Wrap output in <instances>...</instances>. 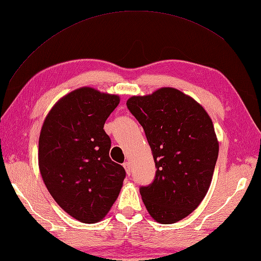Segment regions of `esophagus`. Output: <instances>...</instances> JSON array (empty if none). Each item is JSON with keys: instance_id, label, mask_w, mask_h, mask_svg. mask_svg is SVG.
<instances>
[{"instance_id": "esophagus-1", "label": "esophagus", "mask_w": 261, "mask_h": 261, "mask_svg": "<svg viewBox=\"0 0 261 261\" xmlns=\"http://www.w3.org/2000/svg\"><path fill=\"white\" fill-rule=\"evenodd\" d=\"M123 167H124V169H125V171H126V174L130 175V174H131V166H130V163H129V162H124V163H123Z\"/></svg>"}]
</instances>
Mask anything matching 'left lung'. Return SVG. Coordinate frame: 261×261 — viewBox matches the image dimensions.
<instances>
[{
    "mask_svg": "<svg viewBox=\"0 0 261 261\" xmlns=\"http://www.w3.org/2000/svg\"><path fill=\"white\" fill-rule=\"evenodd\" d=\"M145 130L156 165L151 184L140 187L149 214L176 223L195 210L212 180L219 142L212 120L196 101L171 87L126 101Z\"/></svg>",
    "mask_w": 261,
    "mask_h": 261,
    "instance_id": "obj_1",
    "label": "left lung"
}]
</instances>
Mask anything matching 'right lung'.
Instances as JSON below:
<instances>
[{"mask_svg":"<svg viewBox=\"0 0 261 261\" xmlns=\"http://www.w3.org/2000/svg\"><path fill=\"white\" fill-rule=\"evenodd\" d=\"M118 95L79 88L55 104L39 138V168L47 190L66 213L95 223L118 198L125 170L111 160L104 123Z\"/></svg>","mask_w":261,"mask_h":261,"instance_id":"1","label":"right lung"}]
</instances>
